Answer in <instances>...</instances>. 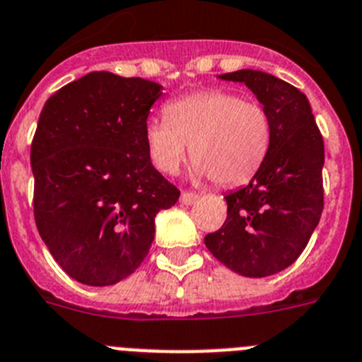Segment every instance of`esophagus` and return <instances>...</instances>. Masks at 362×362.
Instances as JSON below:
<instances>
[{
	"label": "esophagus",
	"mask_w": 362,
	"mask_h": 362,
	"mask_svg": "<svg viewBox=\"0 0 362 362\" xmlns=\"http://www.w3.org/2000/svg\"><path fill=\"white\" fill-rule=\"evenodd\" d=\"M197 199H199V194L191 193V191H182V194H180V202L185 204V206L193 204Z\"/></svg>",
	"instance_id": "1"
}]
</instances>
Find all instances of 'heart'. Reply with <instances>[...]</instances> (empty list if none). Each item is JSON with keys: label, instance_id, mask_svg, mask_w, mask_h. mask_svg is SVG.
<instances>
[{"label": "heart", "instance_id": "obj_1", "mask_svg": "<svg viewBox=\"0 0 362 362\" xmlns=\"http://www.w3.org/2000/svg\"><path fill=\"white\" fill-rule=\"evenodd\" d=\"M163 116L147 124L146 144L151 162L165 175L180 169L189 146L194 173L231 187L250 180L268 155V112L235 93L199 90L168 103Z\"/></svg>", "mask_w": 362, "mask_h": 362}]
</instances>
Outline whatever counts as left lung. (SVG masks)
I'll list each match as a JSON object with an SVG mask.
<instances>
[{"label":"left lung","instance_id":"1","mask_svg":"<svg viewBox=\"0 0 362 362\" xmlns=\"http://www.w3.org/2000/svg\"><path fill=\"white\" fill-rule=\"evenodd\" d=\"M220 78L255 94L269 116L272 140L250 184L226 194L228 218L204 242L238 275H275L298 259L322 215V134L306 94L288 81L251 69Z\"/></svg>","mask_w":362,"mask_h":362}]
</instances>
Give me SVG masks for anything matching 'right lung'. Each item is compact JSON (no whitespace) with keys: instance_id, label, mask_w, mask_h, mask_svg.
<instances>
[{"instance_id":"add662e5","label":"right lung","mask_w":362,"mask_h":362,"mask_svg":"<svg viewBox=\"0 0 362 362\" xmlns=\"http://www.w3.org/2000/svg\"><path fill=\"white\" fill-rule=\"evenodd\" d=\"M162 86L89 72L45 102L30 146L34 220L50 255L87 286L136 272L155 238V216L180 191L153 168L146 144Z\"/></svg>"}]
</instances>
